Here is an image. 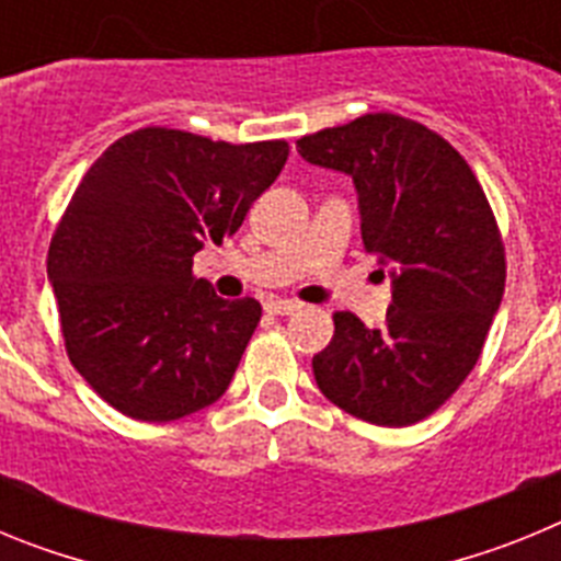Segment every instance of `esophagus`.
Returning <instances> with one entry per match:
<instances>
[{
	"label": "esophagus",
	"mask_w": 561,
	"mask_h": 561,
	"mask_svg": "<svg viewBox=\"0 0 561 561\" xmlns=\"http://www.w3.org/2000/svg\"><path fill=\"white\" fill-rule=\"evenodd\" d=\"M300 309H304V304H300V300H289V297H286V300H277V297L266 300V311H270V314H295V311Z\"/></svg>",
	"instance_id": "34e87169"
}]
</instances>
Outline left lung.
Returning <instances> with one entry per match:
<instances>
[{
	"label": "left lung",
	"mask_w": 561,
	"mask_h": 561,
	"mask_svg": "<svg viewBox=\"0 0 561 561\" xmlns=\"http://www.w3.org/2000/svg\"><path fill=\"white\" fill-rule=\"evenodd\" d=\"M300 157L354 176L362 241L393 275L381 329L334 311L317 388L379 427L427 419L483 354L505 289V247L469 162L440 134L393 112L297 140Z\"/></svg>",
	"instance_id": "left-lung-1"
}]
</instances>
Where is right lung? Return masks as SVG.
Instances as JSON below:
<instances>
[{
	"label": "right lung",
	"instance_id": "obj_1",
	"mask_svg": "<svg viewBox=\"0 0 561 561\" xmlns=\"http://www.w3.org/2000/svg\"><path fill=\"white\" fill-rule=\"evenodd\" d=\"M286 157V140L236 146L148 126L83 173L47 275L69 362L117 413L162 424L230 388L261 304L221 300L193 275V255L241 227Z\"/></svg>",
	"mask_w": 561,
	"mask_h": 561
}]
</instances>
